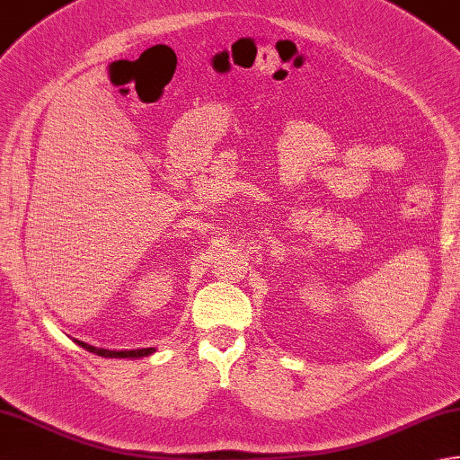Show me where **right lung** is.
<instances>
[{"mask_svg": "<svg viewBox=\"0 0 460 460\" xmlns=\"http://www.w3.org/2000/svg\"><path fill=\"white\" fill-rule=\"evenodd\" d=\"M75 343L79 345V348L87 349L95 355H101V358H117V359H138V358H146V355H153L156 349L155 348H143V349H102V348H95V345H89L85 341H79V340H73Z\"/></svg>", "mask_w": 460, "mask_h": 460, "instance_id": "obj_1", "label": "right lung"}]
</instances>
